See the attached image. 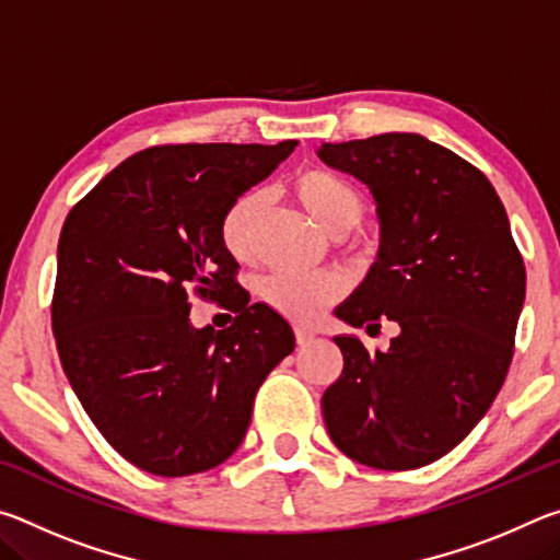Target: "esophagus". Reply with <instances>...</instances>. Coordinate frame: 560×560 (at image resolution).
<instances>
[{
  "mask_svg": "<svg viewBox=\"0 0 560 560\" xmlns=\"http://www.w3.org/2000/svg\"><path fill=\"white\" fill-rule=\"evenodd\" d=\"M316 338V334L314 330H308V328H301V326H296V343L299 346H308L311 340Z\"/></svg>",
  "mask_w": 560,
  "mask_h": 560,
  "instance_id": "obj_1",
  "label": "esophagus"
}]
</instances>
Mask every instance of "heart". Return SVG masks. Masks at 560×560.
<instances>
[{"label": "heart", "mask_w": 560, "mask_h": 560, "mask_svg": "<svg viewBox=\"0 0 560 560\" xmlns=\"http://www.w3.org/2000/svg\"><path fill=\"white\" fill-rule=\"evenodd\" d=\"M296 202L306 210L320 230L330 236H343L360 224L365 214V197L360 189L330 170H303L291 183ZM264 210V195L259 189L244 192L226 207L220 222L222 246L230 257L244 261L254 252V232ZM343 293V281L334 273L318 277H269L261 283V299L273 311H279L299 324H311L336 303Z\"/></svg>", "instance_id": "1"}]
</instances>
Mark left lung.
<instances>
[{
    "instance_id": "left-lung-1",
    "label": "left lung",
    "mask_w": 560,
    "mask_h": 560,
    "mask_svg": "<svg viewBox=\"0 0 560 560\" xmlns=\"http://www.w3.org/2000/svg\"><path fill=\"white\" fill-rule=\"evenodd\" d=\"M326 165L368 185L381 222L377 259L336 308L371 334V353L336 336L343 373L320 397L336 447L373 469H417L467 438L494 402L514 355L524 259L489 179L417 132L324 143Z\"/></svg>"
}]
</instances>
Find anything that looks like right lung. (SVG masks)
Instances as JSON below:
<instances>
[{
	"label": "right lung",
	"instance_id": "1",
	"mask_svg": "<svg viewBox=\"0 0 560 560\" xmlns=\"http://www.w3.org/2000/svg\"><path fill=\"white\" fill-rule=\"evenodd\" d=\"M299 143H187L136 153L66 217L51 303L75 397L118 454L158 477L230 459L259 385L296 338L244 299L222 246L226 207ZM192 295H234L224 331L188 324Z\"/></svg>",
	"mask_w": 560,
	"mask_h": 560
}]
</instances>
